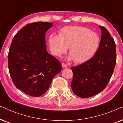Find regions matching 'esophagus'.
<instances>
[{"label": "esophagus", "instance_id": "34e87169", "mask_svg": "<svg viewBox=\"0 0 123 123\" xmlns=\"http://www.w3.org/2000/svg\"><path fill=\"white\" fill-rule=\"evenodd\" d=\"M62 66L63 68H65L67 67V65H66V64H65V63H62Z\"/></svg>", "mask_w": 123, "mask_h": 123}]
</instances>
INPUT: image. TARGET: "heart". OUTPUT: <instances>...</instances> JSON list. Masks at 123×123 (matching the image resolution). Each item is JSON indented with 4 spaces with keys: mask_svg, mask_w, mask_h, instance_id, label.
I'll list each match as a JSON object with an SVG mask.
<instances>
[{
    "mask_svg": "<svg viewBox=\"0 0 123 123\" xmlns=\"http://www.w3.org/2000/svg\"><path fill=\"white\" fill-rule=\"evenodd\" d=\"M50 52L61 57L69 48V59L77 63L91 60L100 45V37L96 32L82 26H66L59 31V35L52 33L48 38Z\"/></svg>",
    "mask_w": 123,
    "mask_h": 123,
    "instance_id": "obj_1",
    "label": "heart"
}]
</instances>
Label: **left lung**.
I'll list each match as a JSON object with an SVG mask.
<instances>
[{"label":"left lung","mask_w":123,"mask_h":123,"mask_svg":"<svg viewBox=\"0 0 123 123\" xmlns=\"http://www.w3.org/2000/svg\"><path fill=\"white\" fill-rule=\"evenodd\" d=\"M102 37L99 47L91 60L71 67V88L74 94L87 98L103 91L112 75L116 62V44L108 30L99 25Z\"/></svg>","instance_id":"1"}]
</instances>
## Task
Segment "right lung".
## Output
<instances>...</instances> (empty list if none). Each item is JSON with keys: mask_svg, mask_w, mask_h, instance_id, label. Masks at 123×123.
<instances>
[{"mask_svg": "<svg viewBox=\"0 0 123 123\" xmlns=\"http://www.w3.org/2000/svg\"><path fill=\"white\" fill-rule=\"evenodd\" d=\"M52 23L35 22L23 27L13 37L8 69L15 86L28 95L38 97L61 71V63L46 50L45 33Z\"/></svg>", "mask_w": 123, "mask_h": 123, "instance_id": "1", "label": "right lung"}]
</instances>
